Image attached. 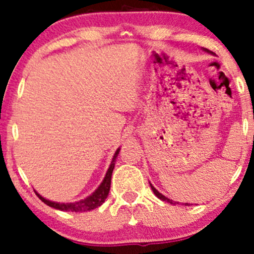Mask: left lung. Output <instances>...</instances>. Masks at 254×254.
Here are the masks:
<instances>
[{"instance_id":"8db88e82","label":"left lung","mask_w":254,"mask_h":254,"mask_svg":"<svg viewBox=\"0 0 254 254\" xmlns=\"http://www.w3.org/2000/svg\"><path fill=\"white\" fill-rule=\"evenodd\" d=\"M203 50L205 51V53L212 54L211 51H210V50H207V49H204V48H203ZM150 186H151V189H152V191H153V193H155V195L157 196L158 199H161V200H163V201H167V203H170V204H173V205H176V204H179L178 201H175V200H172V199H168L167 196H165V195H163V194H161L160 191H158L157 189H156L155 187H153L152 184H151V183H150ZM186 205H188V203H186Z\"/></svg>"}]
</instances>
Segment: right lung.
I'll list each match as a JSON object with an SVG mask.
<instances>
[{
    "label": "right lung",
    "instance_id": "1",
    "mask_svg": "<svg viewBox=\"0 0 254 254\" xmlns=\"http://www.w3.org/2000/svg\"><path fill=\"white\" fill-rule=\"evenodd\" d=\"M120 147L115 151L114 156L112 158V162L109 165L108 171H107L106 177L102 181V183L99 184L98 188L88 195L87 198L81 199V200L75 201V203H58V201H51L49 199H45L44 196L40 195L38 191H35V194L38 195V198L40 199L42 201H44L45 204L49 206L54 207V209L61 210V211H72V212H83V211H89V210H93L96 207L101 206L102 204L106 201L107 196L109 194V189H111V181H112V173L113 170H114L115 166V161H117L118 155H119Z\"/></svg>",
    "mask_w": 254,
    "mask_h": 254
}]
</instances>
